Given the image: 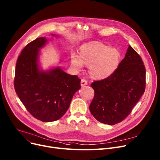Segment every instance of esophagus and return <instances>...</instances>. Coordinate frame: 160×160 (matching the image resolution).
<instances>
[{
  "label": "esophagus",
  "instance_id": "obj_1",
  "mask_svg": "<svg viewBox=\"0 0 160 160\" xmlns=\"http://www.w3.org/2000/svg\"><path fill=\"white\" fill-rule=\"evenodd\" d=\"M87 84H88V81H87V80L84 79V78L82 79V80H81V86H82H82H86Z\"/></svg>",
  "mask_w": 160,
  "mask_h": 160
}]
</instances>
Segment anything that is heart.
<instances>
[{
    "label": "heart",
    "mask_w": 160,
    "mask_h": 160,
    "mask_svg": "<svg viewBox=\"0 0 160 160\" xmlns=\"http://www.w3.org/2000/svg\"><path fill=\"white\" fill-rule=\"evenodd\" d=\"M120 60V53L115 48H109L100 42H90L80 47V56L71 54V64L77 69L83 67L84 63H89L91 75L96 78H105L116 69Z\"/></svg>",
    "instance_id": "b5f03b06"
}]
</instances>
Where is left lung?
Masks as SVG:
<instances>
[{
    "label": "left lung",
    "mask_w": 160,
    "mask_h": 160,
    "mask_svg": "<svg viewBox=\"0 0 160 160\" xmlns=\"http://www.w3.org/2000/svg\"><path fill=\"white\" fill-rule=\"evenodd\" d=\"M145 74L141 57L129 46L112 74L91 84L94 95L89 110L95 119L110 125L125 120L145 92Z\"/></svg>",
    "instance_id": "obj_1"
}]
</instances>
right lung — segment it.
<instances>
[{"label": "right lung", "mask_w": 160, "mask_h": 160, "mask_svg": "<svg viewBox=\"0 0 160 160\" xmlns=\"http://www.w3.org/2000/svg\"><path fill=\"white\" fill-rule=\"evenodd\" d=\"M46 42L45 37L37 38L22 49L16 64L14 88L28 111L36 119L48 122L66 112L74 94L81 88V79L59 67L40 71L39 49Z\"/></svg>", "instance_id": "1"}]
</instances>
